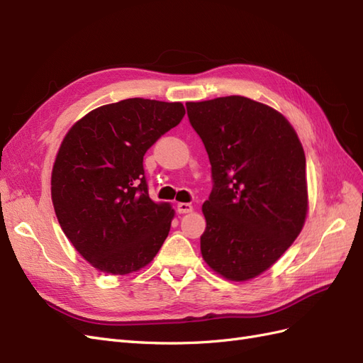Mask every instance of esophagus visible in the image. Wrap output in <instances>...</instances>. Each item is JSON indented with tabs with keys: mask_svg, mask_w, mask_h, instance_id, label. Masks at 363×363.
<instances>
[{
	"mask_svg": "<svg viewBox=\"0 0 363 363\" xmlns=\"http://www.w3.org/2000/svg\"><path fill=\"white\" fill-rule=\"evenodd\" d=\"M192 211H194V207L189 203H179L177 204V212L179 213H189Z\"/></svg>",
	"mask_w": 363,
	"mask_h": 363,
	"instance_id": "34e87169",
	"label": "esophagus"
}]
</instances>
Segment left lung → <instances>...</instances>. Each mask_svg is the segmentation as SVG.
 I'll return each instance as SVG.
<instances>
[{"label": "left lung", "instance_id": "8db88e82", "mask_svg": "<svg viewBox=\"0 0 363 363\" xmlns=\"http://www.w3.org/2000/svg\"><path fill=\"white\" fill-rule=\"evenodd\" d=\"M212 164L203 204L201 255L227 280L245 281L276 263L307 215L306 156L289 121L232 95L186 103Z\"/></svg>", "mask_w": 363, "mask_h": 363}]
</instances>
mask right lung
Returning a JSON list of instances; mask_svg holds the SVG:
<instances>
[{
  "instance_id": "right-lung-1",
  "label": "right lung",
  "mask_w": 363,
  "mask_h": 363,
  "mask_svg": "<svg viewBox=\"0 0 363 363\" xmlns=\"http://www.w3.org/2000/svg\"><path fill=\"white\" fill-rule=\"evenodd\" d=\"M184 113L182 103L128 98L95 108L63 138L51 174L54 212L94 268L125 276L163 245L174 208L150 199L144 156Z\"/></svg>"
}]
</instances>
